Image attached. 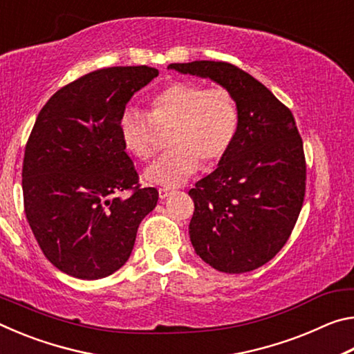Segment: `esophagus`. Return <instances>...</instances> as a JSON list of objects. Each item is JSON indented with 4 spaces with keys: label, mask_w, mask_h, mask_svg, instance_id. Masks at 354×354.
<instances>
[{
    "label": "esophagus",
    "mask_w": 354,
    "mask_h": 354,
    "mask_svg": "<svg viewBox=\"0 0 354 354\" xmlns=\"http://www.w3.org/2000/svg\"><path fill=\"white\" fill-rule=\"evenodd\" d=\"M171 194H173L171 189H165V187L159 189V198H160V200H165L167 196H170Z\"/></svg>",
    "instance_id": "esophagus-1"
}]
</instances>
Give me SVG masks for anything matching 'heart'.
Wrapping results in <instances>:
<instances>
[{
  "label": "heart",
  "instance_id": "1",
  "mask_svg": "<svg viewBox=\"0 0 354 354\" xmlns=\"http://www.w3.org/2000/svg\"><path fill=\"white\" fill-rule=\"evenodd\" d=\"M151 113L127 107L118 122L124 148L147 160L156 151L154 129L171 124L170 151L145 170L148 183L178 185L206 164L220 160L231 148L239 128V111L232 93L225 87L173 82L151 98Z\"/></svg>",
  "mask_w": 354,
  "mask_h": 354
}]
</instances>
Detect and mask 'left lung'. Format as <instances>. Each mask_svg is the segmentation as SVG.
Returning <instances> with one entry per match:
<instances>
[{
    "mask_svg": "<svg viewBox=\"0 0 354 354\" xmlns=\"http://www.w3.org/2000/svg\"><path fill=\"white\" fill-rule=\"evenodd\" d=\"M169 68L209 77L236 100L234 142L217 169L189 190L195 203L189 234L196 254L215 270H256L284 247L303 206L306 160L295 118L232 64L195 61Z\"/></svg>",
    "mask_w": 354,
    "mask_h": 354,
    "instance_id": "left-lung-1",
    "label": "left lung"
}]
</instances>
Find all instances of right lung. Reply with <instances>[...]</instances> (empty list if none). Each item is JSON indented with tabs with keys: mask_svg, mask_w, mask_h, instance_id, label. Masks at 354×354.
Masks as SVG:
<instances>
[{
	"mask_svg": "<svg viewBox=\"0 0 354 354\" xmlns=\"http://www.w3.org/2000/svg\"><path fill=\"white\" fill-rule=\"evenodd\" d=\"M158 75L147 65L92 71L57 91L35 120L23 159L25 214L46 259L70 277L100 279L124 266L158 205L118 129L131 97Z\"/></svg>",
	"mask_w": 354,
	"mask_h": 354,
	"instance_id": "1",
	"label": "right lung"
}]
</instances>
